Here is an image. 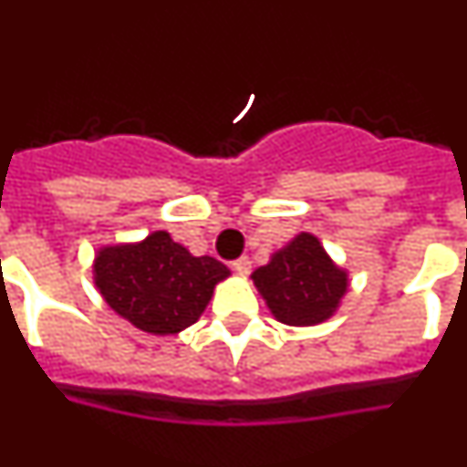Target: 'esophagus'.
<instances>
[{
	"instance_id": "34e87169",
	"label": "esophagus",
	"mask_w": 467,
	"mask_h": 467,
	"mask_svg": "<svg viewBox=\"0 0 467 467\" xmlns=\"http://www.w3.org/2000/svg\"><path fill=\"white\" fill-rule=\"evenodd\" d=\"M231 269L236 271L238 275H247V274H250V269H253V262H250L247 257H238V259H234V262H231Z\"/></svg>"
}]
</instances>
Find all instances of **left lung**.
Segmentation results:
<instances>
[{"label": "left lung", "mask_w": 467, "mask_h": 467, "mask_svg": "<svg viewBox=\"0 0 467 467\" xmlns=\"http://www.w3.org/2000/svg\"><path fill=\"white\" fill-rule=\"evenodd\" d=\"M253 280L280 323L296 327L327 320L348 287L344 271L311 234H299L266 266H259Z\"/></svg>", "instance_id": "left-lung-1"}]
</instances>
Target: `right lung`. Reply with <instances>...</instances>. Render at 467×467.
<instances>
[{
	"label": "right lung",
	"instance_id": "add662e5",
	"mask_svg": "<svg viewBox=\"0 0 467 467\" xmlns=\"http://www.w3.org/2000/svg\"><path fill=\"white\" fill-rule=\"evenodd\" d=\"M226 275L224 264L193 257L166 231L138 245L105 247L95 259V285L107 304L151 334H175L196 323Z\"/></svg>",
	"mask_w": 467,
	"mask_h": 467
}]
</instances>
